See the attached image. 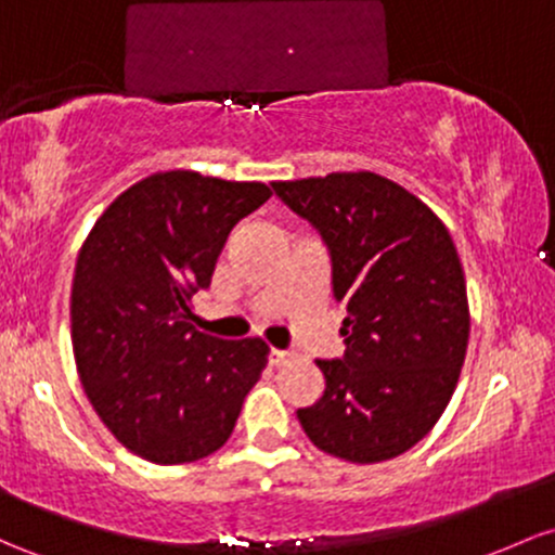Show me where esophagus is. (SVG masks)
Masks as SVG:
<instances>
[{"label":"esophagus","mask_w":555,"mask_h":555,"mask_svg":"<svg viewBox=\"0 0 555 555\" xmlns=\"http://www.w3.org/2000/svg\"><path fill=\"white\" fill-rule=\"evenodd\" d=\"M292 358H295V356H292L289 350H276V347L268 352V361H271V366H284V363H289Z\"/></svg>","instance_id":"esophagus-1"}]
</instances>
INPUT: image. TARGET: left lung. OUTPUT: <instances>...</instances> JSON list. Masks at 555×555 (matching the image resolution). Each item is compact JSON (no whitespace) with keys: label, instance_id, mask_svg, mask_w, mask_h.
<instances>
[{"label":"left lung","instance_id":"8db88e82","mask_svg":"<svg viewBox=\"0 0 555 555\" xmlns=\"http://www.w3.org/2000/svg\"><path fill=\"white\" fill-rule=\"evenodd\" d=\"M273 192L326 242L347 310L345 356L315 361L324 395L297 418L328 455L395 459L429 435L464 366L468 300L453 240L416 194L371 170L273 181Z\"/></svg>","mask_w":555,"mask_h":555}]
</instances>
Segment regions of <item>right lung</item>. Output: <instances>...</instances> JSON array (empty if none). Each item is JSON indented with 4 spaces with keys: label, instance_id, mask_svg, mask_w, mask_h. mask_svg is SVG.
<instances>
[{
    "label": "right lung",
    "instance_id": "obj_1",
    "mask_svg": "<svg viewBox=\"0 0 555 555\" xmlns=\"http://www.w3.org/2000/svg\"><path fill=\"white\" fill-rule=\"evenodd\" d=\"M271 197L260 181L163 170L96 218L76 260L70 337L78 376L115 440L160 466L216 453L268 363L258 337L194 328L231 229Z\"/></svg>",
    "mask_w": 555,
    "mask_h": 555
}]
</instances>
